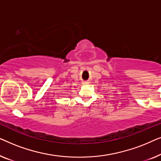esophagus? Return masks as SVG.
Segmentation results:
<instances>
[{
    "mask_svg": "<svg viewBox=\"0 0 161 161\" xmlns=\"http://www.w3.org/2000/svg\"><path fill=\"white\" fill-rule=\"evenodd\" d=\"M87 83V82H85V83Z\"/></svg>",
    "mask_w": 161,
    "mask_h": 161,
    "instance_id": "1",
    "label": "esophagus"
}]
</instances>
